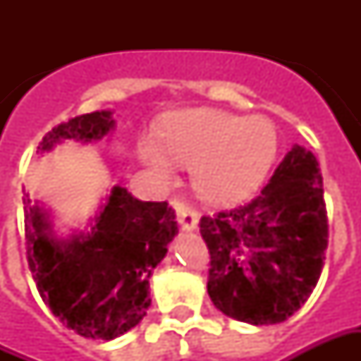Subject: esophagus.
<instances>
[{
  "label": "esophagus",
  "instance_id": "obj_1",
  "mask_svg": "<svg viewBox=\"0 0 361 361\" xmlns=\"http://www.w3.org/2000/svg\"><path fill=\"white\" fill-rule=\"evenodd\" d=\"M172 204L176 212H178V220H180V224L183 230H195L197 224H199V214L197 211L188 203V201H183V199H172Z\"/></svg>",
  "mask_w": 361,
  "mask_h": 361
}]
</instances>
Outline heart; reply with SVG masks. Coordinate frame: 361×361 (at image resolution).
Returning <instances> with one entry per match:
<instances>
[{
  "label": "heart",
  "instance_id": "heart-1",
  "mask_svg": "<svg viewBox=\"0 0 361 361\" xmlns=\"http://www.w3.org/2000/svg\"><path fill=\"white\" fill-rule=\"evenodd\" d=\"M279 150L276 129L265 118H243L207 108L170 114L147 139L141 157L160 178H172L176 166H191V181L201 197L232 203L257 188Z\"/></svg>",
  "mask_w": 361,
  "mask_h": 361
}]
</instances>
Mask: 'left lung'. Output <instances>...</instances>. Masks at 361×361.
I'll list each match as a JSON object with an SVG mask.
<instances>
[{
	"label": "left lung",
	"mask_w": 361,
	"mask_h": 361,
	"mask_svg": "<svg viewBox=\"0 0 361 361\" xmlns=\"http://www.w3.org/2000/svg\"><path fill=\"white\" fill-rule=\"evenodd\" d=\"M199 230L216 310L251 325L286 321L325 265L329 219L317 158L295 145L255 199L203 216Z\"/></svg>",
	"instance_id": "left-lung-1"
}]
</instances>
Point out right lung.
I'll return each instance as SVG.
<instances>
[{
	"instance_id": "right-lung-1",
	"label": "right lung",
	"mask_w": 361,
	"mask_h": 361,
	"mask_svg": "<svg viewBox=\"0 0 361 361\" xmlns=\"http://www.w3.org/2000/svg\"><path fill=\"white\" fill-rule=\"evenodd\" d=\"M111 127V111L82 114L48 131L38 150L61 139H102ZM23 203L28 269L51 313L87 338L111 341L133 329L150 305V272L178 234L172 207L116 185L87 234L58 240L27 193Z\"/></svg>"
}]
</instances>
